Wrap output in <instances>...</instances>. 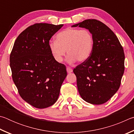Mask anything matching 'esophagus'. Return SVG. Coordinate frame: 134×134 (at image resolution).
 Instances as JSON below:
<instances>
[{"label": "esophagus", "instance_id": "esophagus-1", "mask_svg": "<svg viewBox=\"0 0 134 134\" xmlns=\"http://www.w3.org/2000/svg\"><path fill=\"white\" fill-rule=\"evenodd\" d=\"M66 71L68 74H71L72 72H73V70H72V69H71V68H69V67L66 68Z\"/></svg>", "mask_w": 134, "mask_h": 134}]
</instances>
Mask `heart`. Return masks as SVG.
Returning a JSON list of instances; mask_svg holds the SVG:
<instances>
[{
	"label": "heart",
	"instance_id": "heart-1",
	"mask_svg": "<svg viewBox=\"0 0 134 134\" xmlns=\"http://www.w3.org/2000/svg\"><path fill=\"white\" fill-rule=\"evenodd\" d=\"M93 44L92 35L86 29L68 28L56 35V41L49 42V48L56 62H62L66 54L69 63L83 62L90 57Z\"/></svg>",
	"mask_w": 134,
	"mask_h": 134
}]
</instances>
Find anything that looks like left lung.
Returning <instances> with one entry per match:
<instances>
[{
	"mask_svg": "<svg viewBox=\"0 0 134 134\" xmlns=\"http://www.w3.org/2000/svg\"><path fill=\"white\" fill-rule=\"evenodd\" d=\"M78 26L88 29L93 39L90 57L74 69L78 92L86 102L104 104L120 86L125 69L123 48L111 29L99 20H85L72 27Z\"/></svg>",
	"mask_w": 134,
	"mask_h": 134,
	"instance_id": "1",
	"label": "left lung"
}]
</instances>
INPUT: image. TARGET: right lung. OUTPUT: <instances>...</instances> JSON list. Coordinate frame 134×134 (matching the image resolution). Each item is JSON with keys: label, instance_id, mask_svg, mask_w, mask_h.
I'll list each match as a JSON object with an SVG mask.
<instances>
[{"label": "right lung", "instance_id": "1", "mask_svg": "<svg viewBox=\"0 0 134 134\" xmlns=\"http://www.w3.org/2000/svg\"><path fill=\"white\" fill-rule=\"evenodd\" d=\"M63 25L35 23L19 35L10 55L13 81L22 99L43 109L58 100L67 75L65 66L56 62L49 48L52 36Z\"/></svg>", "mask_w": 134, "mask_h": 134}]
</instances>
